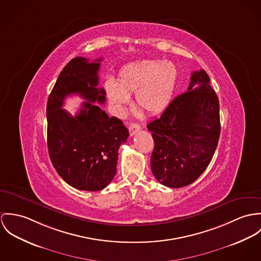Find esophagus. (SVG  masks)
I'll list each match as a JSON object with an SVG mask.
<instances>
[{"instance_id": "esophagus-1", "label": "esophagus", "mask_w": 261, "mask_h": 261, "mask_svg": "<svg viewBox=\"0 0 261 261\" xmlns=\"http://www.w3.org/2000/svg\"><path fill=\"white\" fill-rule=\"evenodd\" d=\"M139 130H140V126L138 124H135V123L130 124V126H129V133H130L131 136L135 135Z\"/></svg>"}]
</instances>
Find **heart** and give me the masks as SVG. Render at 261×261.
Wrapping results in <instances>:
<instances>
[{"instance_id":"obj_1","label":"heart","mask_w":261,"mask_h":261,"mask_svg":"<svg viewBox=\"0 0 261 261\" xmlns=\"http://www.w3.org/2000/svg\"><path fill=\"white\" fill-rule=\"evenodd\" d=\"M178 71L172 62L162 60L135 61L122 67L117 83L109 79L105 82L108 100L118 113H122L135 93L136 105L148 114L164 111L173 97Z\"/></svg>"}]
</instances>
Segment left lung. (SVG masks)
Returning a JSON list of instances; mask_svg holds the SVG:
<instances>
[{
  "mask_svg": "<svg viewBox=\"0 0 261 261\" xmlns=\"http://www.w3.org/2000/svg\"><path fill=\"white\" fill-rule=\"evenodd\" d=\"M190 80L187 91L147 124L154 140L152 173L171 188L187 186L204 172L220 136L219 101L209 76L200 70Z\"/></svg>",
  "mask_w": 261,
  "mask_h": 261,
  "instance_id": "obj_1",
  "label": "left lung"
}]
</instances>
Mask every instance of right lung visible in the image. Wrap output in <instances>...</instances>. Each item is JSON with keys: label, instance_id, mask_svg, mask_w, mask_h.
<instances>
[{"label": "right lung", "instance_id": "obj_1", "mask_svg": "<svg viewBox=\"0 0 261 261\" xmlns=\"http://www.w3.org/2000/svg\"><path fill=\"white\" fill-rule=\"evenodd\" d=\"M102 59H72L62 70L47 103V143L59 175L79 190L104 189L116 174L118 150L129 136L116 117H109L94 103L103 104L106 93L99 84ZM82 95L87 101L76 117L61 107L66 96Z\"/></svg>", "mask_w": 261, "mask_h": 261}]
</instances>
